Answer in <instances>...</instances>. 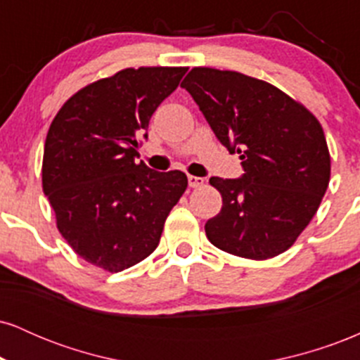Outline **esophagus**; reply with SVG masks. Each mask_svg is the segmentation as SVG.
Returning a JSON list of instances; mask_svg holds the SVG:
<instances>
[{
	"label": "esophagus",
	"mask_w": 360,
	"mask_h": 360,
	"mask_svg": "<svg viewBox=\"0 0 360 360\" xmlns=\"http://www.w3.org/2000/svg\"><path fill=\"white\" fill-rule=\"evenodd\" d=\"M188 183L191 188H201L205 184L203 177H198V176H188Z\"/></svg>",
	"instance_id": "obj_1"
}]
</instances>
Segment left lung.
<instances>
[{"mask_svg":"<svg viewBox=\"0 0 360 360\" xmlns=\"http://www.w3.org/2000/svg\"><path fill=\"white\" fill-rule=\"evenodd\" d=\"M181 86L218 140L240 154V179L212 177L221 210L205 225L214 247L266 260L286 252L315 217L330 183L323 128L300 101L262 79L194 68Z\"/></svg>","mask_w":360,"mask_h":360,"instance_id":"obj_1","label":"left lung"}]
</instances>
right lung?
Wrapping results in <instances>:
<instances>
[{"instance_id": "1", "label": "right lung", "mask_w": 360, "mask_h": 360, "mask_svg": "<svg viewBox=\"0 0 360 360\" xmlns=\"http://www.w3.org/2000/svg\"><path fill=\"white\" fill-rule=\"evenodd\" d=\"M188 68H127L72 94L44 147L42 188L57 229L79 257L108 272L157 249L167 214L188 188L181 171L157 172L139 137Z\"/></svg>"}]
</instances>
